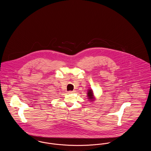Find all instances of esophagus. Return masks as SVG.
I'll list each match as a JSON object with an SVG mask.
<instances>
[{
    "label": "esophagus",
    "instance_id": "34e87169",
    "mask_svg": "<svg viewBox=\"0 0 151 151\" xmlns=\"http://www.w3.org/2000/svg\"><path fill=\"white\" fill-rule=\"evenodd\" d=\"M73 93H74V91H69V92H68V94H71Z\"/></svg>",
    "mask_w": 151,
    "mask_h": 151
}]
</instances>
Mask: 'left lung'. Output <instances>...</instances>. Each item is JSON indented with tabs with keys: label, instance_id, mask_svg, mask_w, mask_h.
<instances>
[{
	"label": "left lung",
	"instance_id": "obj_1",
	"mask_svg": "<svg viewBox=\"0 0 151 151\" xmlns=\"http://www.w3.org/2000/svg\"><path fill=\"white\" fill-rule=\"evenodd\" d=\"M87 97H88V99H89V100L91 102L94 101L96 100V98L94 97L93 94V90L92 89H89L88 90V93H87Z\"/></svg>",
	"mask_w": 151,
	"mask_h": 151
}]
</instances>
